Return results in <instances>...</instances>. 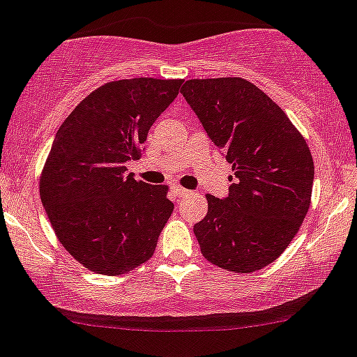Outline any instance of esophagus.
Instances as JSON below:
<instances>
[{"mask_svg":"<svg viewBox=\"0 0 357 357\" xmlns=\"http://www.w3.org/2000/svg\"><path fill=\"white\" fill-rule=\"evenodd\" d=\"M172 193H174L178 198H183V197H186V195H188L190 191L185 190V188H181V186H172Z\"/></svg>","mask_w":357,"mask_h":357,"instance_id":"34e87169","label":"esophagus"}]
</instances>
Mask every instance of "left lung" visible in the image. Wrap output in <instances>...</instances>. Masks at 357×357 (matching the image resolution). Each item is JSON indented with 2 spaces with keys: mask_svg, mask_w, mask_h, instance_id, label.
<instances>
[{
  "mask_svg": "<svg viewBox=\"0 0 357 357\" xmlns=\"http://www.w3.org/2000/svg\"><path fill=\"white\" fill-rule=\"evenodd\" d=\"M183 97L234 169L226 198L207 195L193 232L202 255L220 268L250 273L272 264L301 227L314 166L286 112L243 78L188 80Z\"/></svg>",
  "mask_w": 357,
  "mask_h": 357,
  "instance_id": "1",
  "label": "left lung"
}]
</instances>
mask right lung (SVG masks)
I'll return each instance as SVG.
<instances>
[{"instance_id": "obj_1", "label": "right lung", "mask_w": 357, "mask_h": 357, "mask_svg": "<svg viewBox=\"0 0 357 357\" xmlns=\"http://www.w3.org/2000/svg\"><path fill=\"white\" fill-rule=\"evenodd\" d=\"M183 80L109 82L85 97L56 133L40 176V200L71 257L102 275L133 270L153 255L174 204L167 186L126 174L150 126Z\"/></svg>"}]
</instances>
